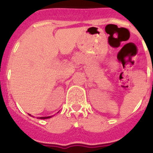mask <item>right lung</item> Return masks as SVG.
<instances>
[{
	"label": "right lung",
	"instance_id": "1",
	"mask_svg": "<svg viewBox=\"0 0 153 153\" xmlns=\"http://www.w3.org/2000/svg\"><path fill=\"white\" fill-rule=\"evenodd\" d=\"M30 116H31V114H29ZM52 116H48V117H38L39 119H48V118H50Z\"/></svg>",
	"mask_w": 153,
	"mask_h": 153
}]
</instances>
